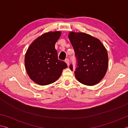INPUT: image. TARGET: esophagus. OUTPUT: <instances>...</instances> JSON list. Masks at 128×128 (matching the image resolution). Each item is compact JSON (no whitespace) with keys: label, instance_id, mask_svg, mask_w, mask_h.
<instances>
[{"label":"esophagus","instance_id":"1","mask_svg":"<svg viewBox=\"0 0 128 128\" xmlns=\"http://www.w3.org/2000/svg\"><path fill=\"white\" fill-rule=\"evenodd\" d=\"M65 62H66V64L68 65V66H69V59H68V58H66V60H65Z\"/></svg>","mask_w":128,"mask_h":128}]
</instances>
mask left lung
I'll return each mask as SVG.
<instances>
[{
	"mask_svg": "<svg viewBox=\"0 0 128 128\" xmlns=\"http://www.w3.org/2000/svg\"><path fill=\"white\" fill-rule=\"evenodd\" d=\"M68 36L77 60L74 70L77 80L88 86L99 83L108 68V54L104 46L98 39L86 33L70 32ZM69 68L73 70L72 64Z\"/></svg>",
	"mask_w": 128,
	"mask_h": 128,
	"instance_id": "8db88e82",
	"label": "left lung"
}]
</instances>
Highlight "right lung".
Here are the masks:
<instances>
[{"label": "right lung", "instance_id": "right-lung-1", "mask_svg": "<svg viewBox=\"0 0 128 128\" xmlns=\"http://www.w3.org/2000/svg\"><path fill=\"white\" fill-rule=\"evenodd\" d=\"M61 32L44 33L30 44L25 57V65L28 75L40 85H47L55 82L67 67L63 61L58 59L55 44Z\"/></svg>", "mask_w": 128, "mask_h": 128}]
</instances>
